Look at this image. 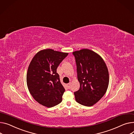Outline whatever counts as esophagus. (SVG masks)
Here are the masks:
<instances>
[{
    "label": "esophagus",
    "mask_w": 134,
    "mask_h": 134,
    "mask_svg": "<svg viewBox=\"0 0 134 134\" xmlns=\"http://www.w3.org/2000/svg\"><path fill=\"white\" fill-rule=\"evenodd\" d=\"M70 85H71V82H69V83L67 84V87H68V89H69V88H70Z\"/></svg>",
    "instance_id": "34e87169"
}]
</instances>
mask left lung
Here are the masks:
<instances>
[{
    "label": "left lung",
    "mask_w": 134,
    "mask_h": 134,
    "mask_svg": "<svg viewBox=\"0 0 134 134\" xmlns=\"http://www.w3.org/2000/svg\"><path fill=\"white\" fill-rule=\"evenodd\" d=\"M79 90L74 92L75 100L91 107L103 96L109 85L108 69L102 58L91 49L74 51Z\"/></svg>",
    "instance_id": "8db88e82"
}]
</instances>
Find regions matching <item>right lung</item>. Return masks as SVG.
<instances>
[{
    "label": "right lung",
    "mask_w": 134,
    "mask_h": 134,
    "mask_svg": "<svg viewBox=\"0 0 134 134\" xmlns=\"http://www.w3.org/2000/svg\"><path fill=\"white\" fill-rule=\"evenodd\" d=\"M68 54L52 49L39 51L32 59L26 75L27 85L34 99L47 108L62 101L65 91L57 69Z\"/></svg>",
    "instance_id": "right-lung-1"
}]
</instances>
